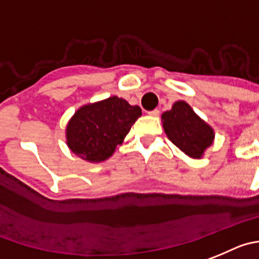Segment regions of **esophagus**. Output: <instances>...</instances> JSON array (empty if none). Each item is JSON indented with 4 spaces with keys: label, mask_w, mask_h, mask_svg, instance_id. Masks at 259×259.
<instances>
[{
    "label": "esophagus",
    "mask_w": 259,
    "mask_h": 259,
    "mask_svg": "<svg viewBox=\"0 0 259 259\" xmlns=\"http://www.w3.org/2000/svg\"><path fill=\"white\" fill-rule=\"evenodd\" d=\"M148 115H149V116H158V115H159V111L157 110V108H156V110H152V111H149V112H148Z\"/></svg>",
    "instance_id": "34e87169"
}]
</instances>
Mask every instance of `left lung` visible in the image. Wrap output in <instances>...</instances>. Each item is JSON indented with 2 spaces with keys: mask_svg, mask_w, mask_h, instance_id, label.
<instances>
[{
  "mask_svg": "<svg viewBox=\"0 0 259 259\" xmlns=\"http://www.w3.org/2000/svg\"><path fill=\"white\" fill-rule=\"evenodd\" d=\"M167 138L187 156L202 158L213 144L214 130L185 101H178L161 116Z\"/></svg>",
  "mask_w": 259,
  "mask_h": 259,
  "instance_id": "1",
  "label": "left lung"
}]
</instances>
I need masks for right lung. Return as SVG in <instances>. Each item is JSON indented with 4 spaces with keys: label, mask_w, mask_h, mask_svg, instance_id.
<instances>
[{
    "label": "right lung",
    "mask_w": 259,
    "mask_h": 259,
    "mask_svg": "<svg viewBox=\"0 0 259 259\" xmlns=\"http://www.w3.org/2000/svg\"><path fill=\"white\" fill-rule=\"evenodd\" d=\"M141 116L139 106L129 105L116 96L81 106L66 125L67 147L87 162H103L121 146Z\"/></svg>",
    "instance_id": "add662e5"
}]
</instances>
